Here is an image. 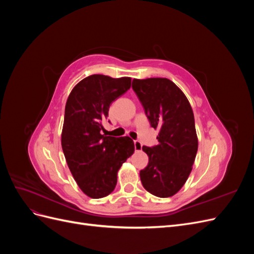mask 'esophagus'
Masks as SVG:
<instances>
[{
    "mask_svg": "<svg viewBox=\"0 0 254 254\" xmlns=\"http://www.w3.org/2000/svg\"><path fill=\"white\" fill-rule=\"evenodd\" d=\"M134 149L135 151H139L142 149V143L140 141H134Z\"/></svg>",
    "mask_w": 254,
    "mask_h": 254,
    "instance_id": "34e87169",
    "label": "esophagus"
}]
</instances>
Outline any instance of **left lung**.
Listing matches in <instances>:
<instances>
[{"label": "left lung", "instance_id": "1", "mask_svg": "<svg viewBox=\"0 0 254 254\" xmlns=\"http://www.w3.org/2000/svg\"><path fill=\"white\" fill-rule=\"evenodd\" d=\"M159 144L143 146L148 165L140 172L144 189L157 197H172L181 190L193 168L198 149L194 113L189 99L167 78L132 80Z\"/></svg>", "mask_w": 254, "mask_h": 254}]
</instances>
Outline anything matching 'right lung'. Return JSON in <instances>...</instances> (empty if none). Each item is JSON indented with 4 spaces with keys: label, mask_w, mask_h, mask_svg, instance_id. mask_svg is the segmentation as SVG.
Instances as JSON below:
<instances>
[{
    "label": "right lung",
    "mask_w": 254,
    "mask_h": 254,
    "mask_svg": "<svg viewBox=\"0 0 254 254\" xmlns=\"http://www.w3.org/2000/svg\"><path fill=\"white\" fill-rule=\"evenodd\" d=\"M131 87V78L94 74L80 80L67 97L61 146L79 189L90 198L112 193L118 172L134 151L129 136L102 134L113 101Z\"/></svg>",
    "instance_id": "right-lung-1"
}]
</instances>
